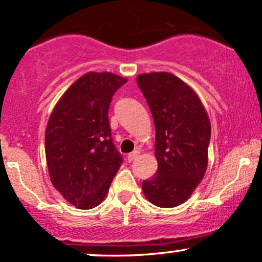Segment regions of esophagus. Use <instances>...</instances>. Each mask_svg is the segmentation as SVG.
I'll return each mask as SVG.
<instances>
[{"instance_id":"1","label":"esophagus","mask_w":262,"mask_h":262,"mask_svg":"<svg viewBox=\"0 0 262 262\" xmlns=\"http://www.w3.org/2000/svg\"><path fill=\"white\" fill-rule=\"evenodd\" d=\"M138 156H139V151H138V150H135V151H133V152H130L128 155V162H132L133 160L137 159Z\"/></svg>"}]
</instances>
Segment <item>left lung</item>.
Here are the masks:
<instances>
[{
  "instance_id": "1",
  "label": "left lung",
  "mask_w": 262,
  "mask_h": 262,
  "mask_svg": "<svg viewBox=\"0 0 262 262\" xmlns=\"http://www.w3.org/2000/svg\"><path fill=\"white\" fill-rule=\"evenodd\" d=\"M155 123L156 174L144 181L143 193L159 207L189 199L204 178L211 124L206 110L187 83L167 72L137 77Z\"/></svg>"
}]
</instances>
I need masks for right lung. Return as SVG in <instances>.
<instances>
[{
	"instance_id": "add662e5",
	"label": "right lung",
	"mask_w": 262,
	"mask_h": 262,
	"mask_svg": "<svg viewBox=\"0 0 262 262\" xmlns=\"http://www.w3.org/2000/svg\"><path fill=\"white\" fill-rule=\"evenodd\" d=\"M125 83L117 74L89 72L66 90L50 116L45 132L50 179L78 209H93L105 199L121 167L108 107L113 94Z\"/></svg>"
}]
</instances>
